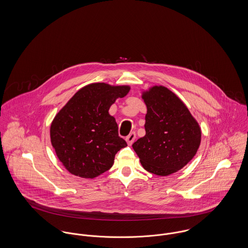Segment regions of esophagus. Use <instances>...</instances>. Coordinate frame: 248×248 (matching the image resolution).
<instances>
[{"mask_svg":"<svg viewBox=\"0 0 248 248\" xmlns=\"http://www.w3.org/2000/svg\"><path fill=\"white\" fill-rule=\"evenodd\" d=\"M126 142L129 144V145H131L132 143L135 141V140H136V133H134V132H132L130 133L127 137H126Z\"/></svg>","mask_w":248,"mask_h":248,"instance_id":"obj_1","label":"esophagus"}]
</instances>
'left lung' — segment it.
<instances>
[{"label": "left lung", "instance_id": "8db88e82", "mask_svg": "<svg viewBox=\"0 0 248 248\" xmlns=\"http://www.w3.org/2000/svg\"><path fill=\"white\" fill-rule=\"evenodd\" d=\"M147 107L144 137L133 144L147 171L168 176L183 169L197 154L202 130L184 102L164 86L143 92Z\"/></svg>", "mask_w": 248, "mask_h": 248}]
</instances>
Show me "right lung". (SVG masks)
Masks as SVG:
<instances>
[{"label": "right lung", "mask_w": 248, "mask_h": 248, "mask_svg": "<svg viewBox=\"0 0 248 248\" xmlns=\"http://www.w3.org/2000/svg\"><path fill=\"white\" fill-rule=\"evenodd\" d=\"M129 86L93 83L81 88L59 111L50 125V140L59 160L72 174L95 178L108 170L118 151L127 146L118 135L108 109Z\"/></svg>", "instance_id": "obj_1"}]
</instances>
